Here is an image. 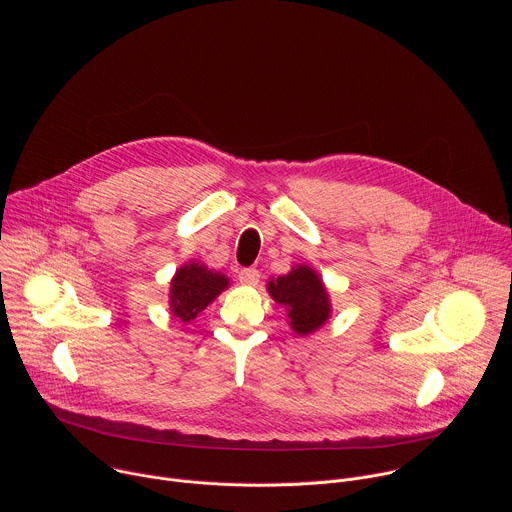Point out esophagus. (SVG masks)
<instances>
[{"instance_id": "obj_1", "label": "esophagus", "mask_w": 512, "mask_h": 512, "mask_svg": "<svg viewBox=\"0 0 512 512\" xmlns=\"http://www.w3.org/2000/svg\"><path fill=\"white\" fill-rule=\"evenodd\" d=\"M259 277H261V273H259L255 267H245V269L239 271V279H241V283H245V285H257V283H259Z\"/></svg>"}]
</instances>
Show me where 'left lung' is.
I'll list each match as a JSON object with an SVG mask.
<instances>
[{"mask_svg": "<svg viewBox=\"0 0 512 512\" xmlns=\"http://www.w3.org/2000/svg\"><path fill=\"white\" fill-rule=\"evenodd\" d=\"M269 296L287 312L289 326L298 336H308L326 324L332 306L320 275L308 265L291 267L267 283Z\"/></svg>", "mask_w": 512, "mask_h": 512, "instance_id": "left-lung-1", "label": "left lung"}]
</instances>
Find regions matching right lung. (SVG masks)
I'll list each match as a JSON object with an SVG mask.
<instances>
[{
    "instance_id": "obj_1",
    "label": "right lung",
    "mask_w": 512,
    "mask_h": 512,
    "mask_svg": "<svg viewBox=\"0 0 512 512\" xmlns=\"http://www.w3.org/2000/svg\"><path fill=\"white\" fill-rule=\"evenodd\" d=\"M229 287V277L204 263L182 265L170 283V310L182 322L194 320L216 296Z\"/></svg>"
}]
</instances>
